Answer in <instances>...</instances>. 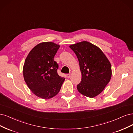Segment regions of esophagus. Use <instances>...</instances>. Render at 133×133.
Returning a JSON list of instances; mask_svg holds the SVG:
<instances>
[{
  "label": "esophagus",
  "instance_id": "1",
  "mask_svg": "<svg viewBox=\"0 0 133 133\" xmlns=\"http://www.w3.org/2000/svg\"><path fill=\"white\" fill-rule=\"evenodd\" d=\"M71 75H72V74H71V73H70V74H67V77L68 78H70V77L71 76Z\"/></svg>",
  "mask_w": 133,
  "mask_h": 133
}]
</instances>
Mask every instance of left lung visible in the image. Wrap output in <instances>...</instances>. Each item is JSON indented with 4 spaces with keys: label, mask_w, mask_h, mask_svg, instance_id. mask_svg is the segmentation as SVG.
I'll list each match as a JSON object with an SVG mask.
<instances>
[{
    "label": "left lung",
    "mask_w": 133,
    "mask_h": 133,
    "mask_svg": "<svg viewBox=\"0 0 133 133\" xmlns=\"http://www.w3.org/2000/svg\"><path fill=\"white\" fill-rule=\"evenodd\" d=\"M70 48L78 59L82 73L78 91L90 98L95 97L104 89L112 76L110 63L102 50L87 41H83Z\"/></svg>",
    "instance_id": "left-lung-1"
}]
</instances>
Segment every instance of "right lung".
<instances>
[{"instance_id": "obj_1", "label": "right lung", "mask_w": 133, "mask_h": 133, "mask_svg": "<svg viewBox=\"0 0 133 133\" xmlns=\"http://www.w3.org/2000/svg\"><path fill=\"white\" fill-rule=\"evenodd\" d=\"M59 48L54 42H42L34 47L25 61V82L34 94L43 99L56 95L65 81L58 75V65L54 59Z\"/></svg>"}]
</instances>
